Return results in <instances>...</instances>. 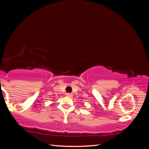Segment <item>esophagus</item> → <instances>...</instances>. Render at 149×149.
I'll return each instance as SVG.
<instances>
[{
  "label": "esophagus",
  "mask_w": 149,
  "mask_h": 149,
  "mask_svg": "<svg viewBox=\"0 0 149 149\" xmlns=\"http://www.w3.org/2000/svg\"><path fill=\"white\" fill-rule=\"evenodd\" d=\"M66 96H68V97H71L72 96H73V94H71V93H67L66 94Z\"/></svg>",
  "instance_id": "1"
}]
</instances>
